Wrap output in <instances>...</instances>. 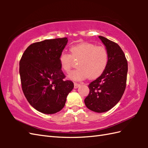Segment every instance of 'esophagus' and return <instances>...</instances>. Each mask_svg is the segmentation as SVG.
I'll return each instance as SVG.
<instances>
[{
    "label": "esophagus",
    "instance_id": "1",
    "mask_svg": "<svg viewBox=\"0 0 148 148\" xmlns=\"http://www.w3.org/2000/svg\"><path fill=\"white\" fill-rule=\"evenodd\" d=\"M74 88H77L78 87L80 86V84H78L77 83H74Z\"/></svg>",
    "mask_w": 148,
    "mask_h": 148
}]
</instances>
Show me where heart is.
Segmentation results:
<instances>
[{"label":"heart","instance_id":"b5f03b06","mask_svg":"<svg viewBox=\"0 0 148 148\" xmlns=\"http://www.w3.org/2000/svg\"><path fill=\"white\" fill-rule=\"evenodd\" d=\"M70 51L71 54L65 51L60 53L59 62L62 70L69 73L74 60H78V68L69 75L72 80L81 81L87 77L95 79L103 73L108 65L109 55L104 46L85 42L72 46Z\"/></svg>","mask_w":148,"mask_h":148}]
</instances>
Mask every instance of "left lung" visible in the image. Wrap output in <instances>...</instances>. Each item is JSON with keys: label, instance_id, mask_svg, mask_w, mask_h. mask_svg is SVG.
<instances>
[{"label": "left lung", "instance_id": "obj_1", "mask_svg": "<svg viewBox=\"0 0 148 148\" xmlns=\"http://www.w3.org/2000/svg\"><path fill=\"white\" fill-rule=\"evenodd\" d=\"M109 55L108 65L100 76L88 85L90 93L84 103L91 111L104 112L120 100L127 85L128 63L117 43L99 36Z\"/></svg>", "mask_w": 148, "mask_h": 148}]
</instances>
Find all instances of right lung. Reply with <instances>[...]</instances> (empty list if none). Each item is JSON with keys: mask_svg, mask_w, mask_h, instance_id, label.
<instances>
[{"mask_svg": "<svg viewBox=\"0 0 148 148\" xmlns=\"http://www.w3.org/2000/svg\"><path fill=\"white\" fill-rule=\"evenodd\" d=\"M67 37L46 39L30 45L20 61L21 88L28 102L44 114H55L64 108L74 83L65 80L59 56Z\"/></svg>", "mask_w": 148, "mask_h": 148, "instance_id": "obj_1", "label": "right lung"}]
</instances>
